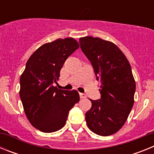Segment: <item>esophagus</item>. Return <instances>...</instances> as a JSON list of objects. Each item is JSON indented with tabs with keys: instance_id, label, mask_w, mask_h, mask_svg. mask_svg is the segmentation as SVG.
<instances>
[{
	"instance_id": "34e87169",
	"label": "esophagus",
	"mask_w": 154,
	"mask_h": 154,
	"mask_svg": "<svg viewBox=\"0 0 154 154\" xmlns=\"http://www.w3.org/2000/svg\"><path fill=\"white\" fill-rule=\"evenodd\" d=\"M79 96L81 99H85L86 97V95L85 93H79Z\"/></svg>"
}]
</instances>
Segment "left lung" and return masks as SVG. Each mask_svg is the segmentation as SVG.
Here are the masks:
<instances>
[{
	"instance_id": "8db88e82",
	"label": "left lung",
	"mask_w": 154,
	"mask_h": 154,
	"mask_svg": "<svg viewBox=\"0 0 154 154\" xmlns=\"http://www.w3.org/2000/svg\"><path fill=\"white\" fill-rule=\"evenodd\" d=\"M79 44L101 84V99H90L92 107L85 113L87 126L99 136L112 135L123 127L134 103L136 82L131 66L112 42L86 36L80 38Z\"/></svg>"
}]
</instances>
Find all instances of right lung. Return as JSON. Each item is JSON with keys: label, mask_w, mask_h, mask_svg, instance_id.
Wrapping results in <instances>:
<instances>
[{"label": "right lung", "mask_w": 154, "mask_h": 154, "mask_svg": "<svg viewBox=\"0 0 154 154\" xmlns=\"http://www.w3.org/2000/svg\"><path fill=\"white\" fill-rule=\"evenodd\" d=\"M79 48L72 38L45 43L31 55L20 78V98L30 123L44 133L61 130L69 110L79 101L76 90L58 89L65 60Z\"/></svg>", "instance_id": "obj_1"}]
</instances>
